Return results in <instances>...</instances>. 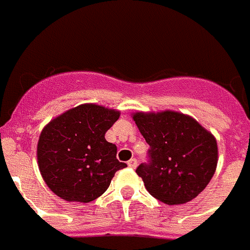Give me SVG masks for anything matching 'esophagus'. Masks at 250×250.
Instances as JSON below:
<instances>
[{
    "mask_svg": "<svg viewBox=\"0 0 250 250\" xmlns=\"http://www.w3.org/2000/svg\"><path fill=\"white\" fill-rule=\"evenodd\" d=\"M127 165L131 167V168H136V167H137V160H136V158H131V160L127 162Z\"/></svg>",
    "mask_w": 250,
    "mask_h": 250,
    "instance_id": "obj_1",
    "label": "esophagus"
}]
</instances>
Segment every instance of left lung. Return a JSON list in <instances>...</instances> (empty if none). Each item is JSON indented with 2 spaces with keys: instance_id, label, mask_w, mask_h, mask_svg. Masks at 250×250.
I'll return each instance as SVG.
<instances>
[{
  "instance_id": "1",
  "label": "left lung",
  "mask_w": 250,
  "mask_h": 250,
  "mask_svg": "<svg viewBox=\"0 0 250 250\" xmlns=\"http://www.w3.org/2000/svg\"><path fill=\"white\" fill-rule=\"evenodd\" d=\"M133 119L149 146L147 162L136 170L147 191L168 205L196 197L215 172L214 136L194 118L171 110L136 113Z\"/></svg>"
}]
</instances>
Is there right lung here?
Listing matches in <instances>:
<instances>
[{
    "mask_svg": "<svg viewBox=\"0 0 250 250\" xmlns=\"http://www.w3.org/2000/svg\"><path fill=\"white\" fill-rule=\"evenodd\" d=\"M118 110L78 105L53 119L40 134L39 168L46 185L66 201L89 203L105 192L127 165L117 160V146L105 140Z\"/></svg>",
    "mask_w": 250,
    "mask_h": 250,
    "instance_id": "obj_1",
    "label": "right lung"
}]
</instances>
